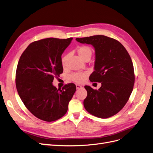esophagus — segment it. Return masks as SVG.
<instances>
[{
  "mask_svg": "<svg viewBox=\"0 0 153 153\" xmlns=\"http://www.w3.org/2000/svg\"><path fill=\"white\" fill-rule=\"evenodd\" d=\"M82 88V86L81 85H76V88L78 90V89H80Z\"/></svg>",
  "mask_w": 153,
  "mask_h": 153,
  "instance_id": "obj_1",
  "label": "esophagus"
}]
</instances>
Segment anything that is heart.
<instances>
[{"mask_svg":"<svg viewBox=\"0 0 153 153\" xmlns=\"http://www.w3.org/2000/svg\"><path fill=\"white\" fill-rule=\"evenodd\" d=\"M77 52L79 56L82 59H85L87 57L91 58V54H92V50H91L90 47L87 45H82L79 47L78 48ZM68 58V54H65L62 56V58H61V63H62V67H66ZM88 73L87 72H74L70 76V79L76 82H82V81H84L86 77L88 76Z\"/></svg>","mask_w":153,"mask_h":153,"instance_id":"b5f03b06","label":"heart"}]
</instances>
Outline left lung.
I'll return each instance as SVG.
<instances>
[{"label":"left lung","instance_id":"left-lung-1","mask_svg":"<svg viewBox=\"0 0 153 153\" xmlns=\"http://www.w3.org/2000/svg\"><path fill=\"white\" fill-rule=\"evenodd\" d=\"M76 40L95 48V71L89 79L101 82L99 90L85 86L87 91L85 108L90 114L102 119L115 115L127 103L133 89L134 68L129 53L119 41L104 35Z\"/></svg>","mask_w":153,"mask_h":153}]
</instances>
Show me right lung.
I'll list each match as a JSON object with an SVG mask.
<instances>
[{
	"instance_id": "obj_1",
	"label": "right lung",
	"mask_w": 153,
	"mask_h": 153,
	"mask_svg": "<svg viewBox=\"0 0 153 153\" xmlns=\"http://www.w3.org/2000/svg\"><path fill=\"white\" fill-rule=\"evenodd\" d=\"M72 38H48L33 42L22 54L16 71V86L27 110L38 119L53 122L68 110L76 90L74 83L62 89L52 85L54 77L62 74L61 58Z\"/></svg>"
}]
</instances>
